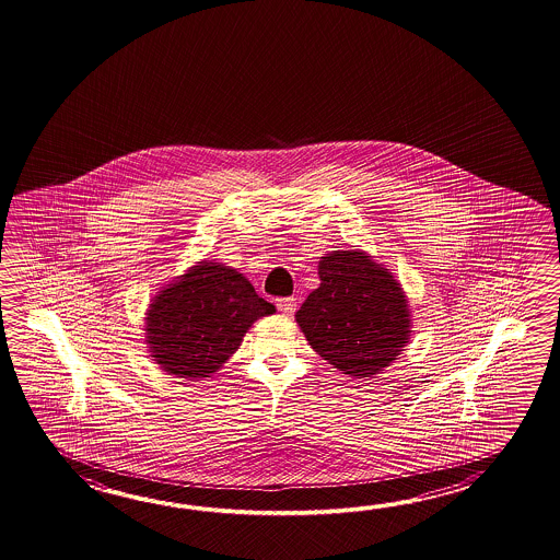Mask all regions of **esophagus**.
<instances>
[{
    "mask_svg": "<svg viewBox=\"0 0 560 560\" xmlns=\"http://www.w3.org/2000/svg\"><path fill=\"white\" fill-rule=\"evenodd\" d=\"M276 306L278 310L285 314V316H292L294 312H296V298H280L278 302H276Z\"/></svg>",
    "mask_w": 560,
    "mask_h": 560,
    "instance_id": "1",
    "label": "esophagus"
}]
</instances>
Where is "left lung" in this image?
I'll use <instances>...</instances> for the list:
<instances>
[{
    "mask_svg": "<svg viewBox=\"0 0 560 560\" xmlns=\"http://www.w3.org/2000/svg\"><path fill=\"white\" fill-rule=\"evenodd\" d=\"M318 278L294 316L308 345L350 378L382 374L415 332L400 280L360 248L324 254Z\"/></svg>",
    "mask_w": 560,
    "mask_h": 560,
    "instance_id": "1",
    "label": "left lung"
}]
</instances>
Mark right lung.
<instances>
[{
  "label": "right lung",
  "instance_id": "obj_1",
  "mask_svg": "<svg viewBox=\"0 0 560 560\" xmlns=\"http://www.w3.org/2000/svg\"><path fill=\"white\" fill-rule=\"evenodd\" d=\"M275 312L246 276L206 258L155 292L143 318V342L166 374L210 378L238 350L252 324Z\"/></svg>",
  "mask_w": 560,
  "mask_h": 560
}]
</instances>
